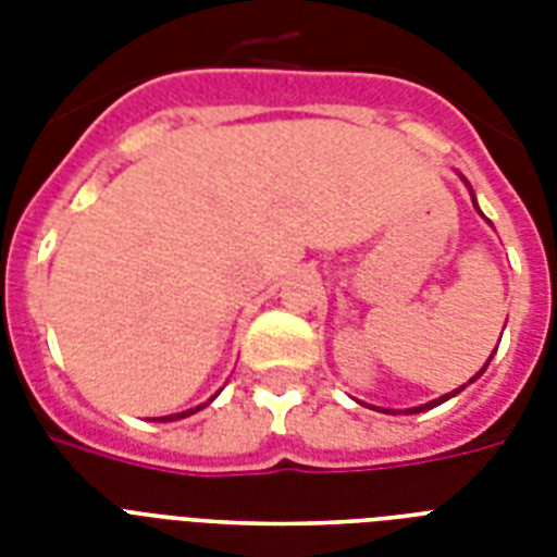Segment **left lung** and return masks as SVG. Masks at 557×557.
I'll use <instances>...</instances> for the list:
<instances>
[{
    "instance_id": "obj_1",
    "label": "left lung",
    "mask_w": 557,
    "mask_h": 557,
    "mask_svg": "<svg viewBox=\"0 0 557 557\" xmlns=\"http://www.w3.org/2000/svg\"><path fill=\"white\" fill-rule=\"evenodd\" d=\"M459 178H462V182H466V176H459ZM466 185H468V182H466ZM468 190H471V185H468ZM471 201H474V208H476L474 190H471ZM476 210H480V208H476ZM480 213H483V210H480ZM488 361H492V358H488ZM488 361H485V367H488ZM485 367H483V370H480V372H476V375H474V379H471V381L480 379V375H483V372H485ZM471 381H468V384H471ZM462 389H466V384H462V387L454 389V393H445V396L433 398V401H428V405H422V407H407L405 413H422V410H431V407L442 405V401H448V398H454V396H457V393H462ZM372 410H379V407H372ZM381 413H393V410H381Z\"/></svg>"
}]
</instances>
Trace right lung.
<instances>
[{"label":"right lung","mask_w":557,"mask_h":557,"mask_svg":"<svg viewBox=\"0 0 557 557\" xmlns=\"http://www.w3.org/2000/svg\"><path fill=\"white\" fill-rule=\"evenodd\" d=\"M213 398H216V396H213ZM213 398H210V401H213ZM201 407H205V405H199V407H190V410H185V413H173V416H164V419H161V422H176V419H185V416L196 413V410H201Z\"/></svg>","instance_id":"right-lung-1"}]
</instances>
